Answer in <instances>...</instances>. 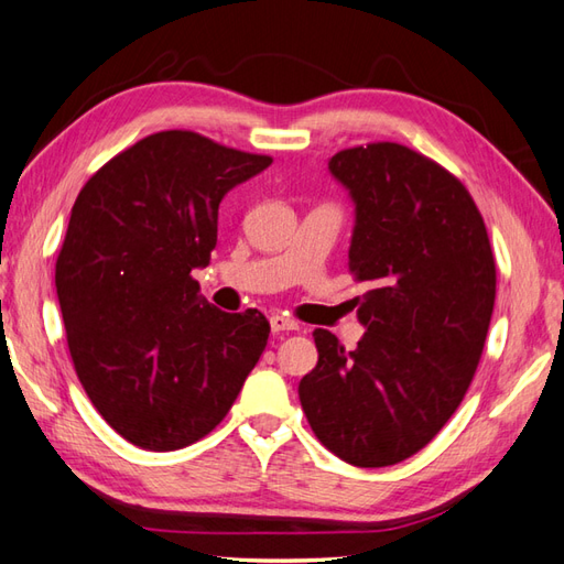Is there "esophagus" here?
Segmentation results:
<instances>
[{
	"label": "esophagus",
	"instance_id": "esophagus-1",
	"mask_svg": "<svg viewBox=\"0 0 564 564\" xmlns=\"http://www.w3.org/2000/svg\"><path fill=\"white\" fill-rule=\"evenodd\" d=\"M271 332L273 334H281V332H295L297 329V322L285 317V314H271Z\"/></svg>",
	"mask_w": 564,
	"mask_h": 564
}]
</instances>
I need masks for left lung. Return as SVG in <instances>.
Wrapping results in <instances>:
<instances>
[{
  "label": "left lung",
  "mask_w": 564,
  "mask_h": 564,
  "mask_svg": "<svg viewBox=\"0 0 564 564\" xmlns=\"http://www.w3.org/2000/svg\"><path fill=\"white\" fill-rule=\"evenodd\" d=\"M332 175L356 202L348 271L365 336L346 350L314 329L317 368L300 379L307 423L360 468L421 452L476 375L495 307V257L474 196L449 170L394 141L344 149Z\"/></svg>",
  "instance_id": "obj_1"
}]
</instances>
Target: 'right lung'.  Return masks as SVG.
I'll list each match as a JSON object with an SVG mask.
<instances>
[{
    "label": "right lung",
    "mask_w": 564,
    "mask_h": 564,
    "mask_svg": "<svg viewBox=\"0 0 564 564\" xmlns=\"http://www.w3.org/2000/svg\"><path fill=\"white\" fill-rule=\"evenodd\" d=\"M271 161L167 129L76 196L55 267L67 346L90 403L141 449L206 437L267 348L264 314L208 305L192 271L212 259L223 196Z\"/></svg>",
    "instance_id": "obj_1"
}]
</instances>
